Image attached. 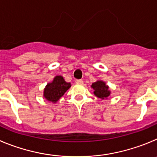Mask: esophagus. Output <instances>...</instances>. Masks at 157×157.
Returning a JSON list of instances; mask_svg holds the SVG:
<instances>
[{
  "instance_id": "obj_1",
  "label": "esophagus",
  "mask_w": 157,
  "mask_h": 157,
  "mask_svg": "<svg viewBox=\"0 0 157 157\" xmlns=\"http://www.w3.org/2000/svg\"><path fill=\"white\" fill-rule=\"evenodd\" d=\"M82 83H83V80H76V84H82Z\"/></svg>"
}]
</instances>
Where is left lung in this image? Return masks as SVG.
<instances>
[{
  "mask_svg": "<svg viewBox=\"0 0 157 157\" xmlns=\"http://www.w3.org/2000/svg\"><path fill=\"white\" fill-rule=\"evenodd\" d=\"M91 87L94 89V94L101 99L107 98L109 96L110 91L108 90L109 87L105 85V82L101 80L94 82L91 85Z\"/></svg>",
  "mask_w": 157,
  "mask_h": 157,
  "instance_id": "left-lung-1",
  "label": "left lung"
}]
</instances>
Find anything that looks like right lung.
I'll return each mask as SVG.
<instances>
[{"label":"right lung","mask_w":157,"mask_h":157,"mask_svg":"<svg viewBox=\"0 0 157 157\" xmlns=\"http://www.w3.org/2000/svg\"><path fill=\"white\" fill-rule=\"evenodd\" d=\"M70 87V83L65 81L62 76H57L52 83L47 84L44 91V96L48 101L56 102Z\"/></svg>","instance_id":"1"}]
</instances>
